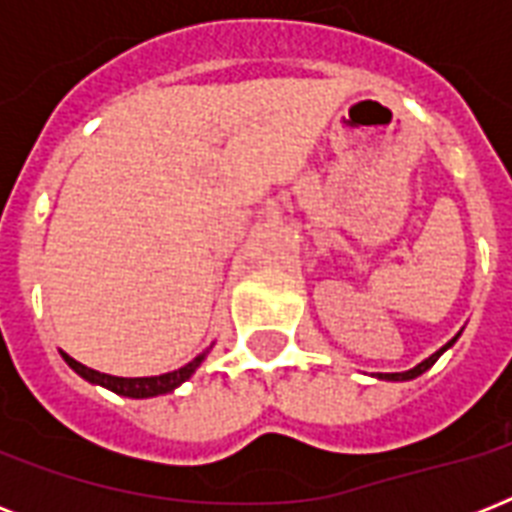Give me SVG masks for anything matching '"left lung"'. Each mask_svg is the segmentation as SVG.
<instances>
[{"label": "left lung", "instance_id": "8db88e82", "mask_svg": "<svg viewBox=\"0 0 512 512\" xmlns=\"http://www.w3.org/2000/svg\"><path fill=\"white\" fill-rule=\"evenodd\" d=\"M454 340H457V337H454ZM454 340H452V342H454ZM452 342H446L444 348L436 350V353H433V356L425 358V361H422V364H417V366H414V369H409V372H388V374L380 372V374H377V377H380V380H414V377H420V374L425 372V369H430V366L436 364L438 356H441V353H444V350L449 348V345H452Z\"/></svg>", "mask_w": 512, "mask_h": 512}]
</instances>
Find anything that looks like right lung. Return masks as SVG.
I'll return each instance as SVG.
<instances>
[{"label":"right lung","mask_w":512,"mask_h":512,"mask_svg":"<svg viewBox=\"0 0 512 512\" xmlns=\"http://www.w3.org/2000/svg\"><path fill=\"white\" fill-rule=\"evenodd\" d=\"M63 358H66V364L71 366L76 374H82L84 380H90L95 382V385H103V388L114 390V393H119V396L148 398V396H159V393H170V390H175L180 382L188 380V377L196 372V366L204 361V353L193 358L191 364L180 366V369H175V372L159 374V377H114V374L95 372V369L79 364V361H74V358L66 356V353H63Z\"/></svg>","instance_id":"right-lung-1"}]
</instances>
